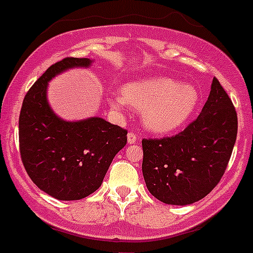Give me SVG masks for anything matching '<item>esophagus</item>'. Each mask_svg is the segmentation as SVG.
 <instances>
[{
  "instance_id": "1",
  "label": "esophagus",
  "mask_w": 253,
  "mask_h": 253,
  "mask_svg": "<svg viewBox=\"0 0 253 253\" xmlns=\"http://www.w3.org/2000/svg\"><path fill=\"white\" fill-rule=\"evenodd\" d=\"M137 139H138V137H137L134 133H132V132H129V133L127 134V142H128V144L136 143Z\"/></svg>"
}]
</instances>
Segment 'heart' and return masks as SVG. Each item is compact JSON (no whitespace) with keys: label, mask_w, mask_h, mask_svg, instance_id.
I'll list each match as a JSON object with an SVG mask.
<instances>
[{"label":"heart","mask_w":253,"mask_h":253,"mask_svg":"<svg viewBox=\"0 0 253 253\" xmlns=\"http://www.w3.org/2000/svg\"><path fill=\"white\" fill-rule=\"evenodd\" d=\"M199 102V92L193 85L180 84L171 78L149 77L124 85L121 94L109 97L115 111L129 106L142 114L147 131L166 134L183 126Z\"/></svg>","instance_id":"heart-1"}]
</instances>
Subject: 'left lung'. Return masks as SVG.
Returning <instances> with one entry per match:
<instances>
[{"label":"left lung","instance_id":"left-lung-1","mask_svg":"<svg viewBox=\"0 0 253 253\" xmlns=\"http://www.w3.org/2000/svg\"><path fill=\"white\" fill-rule=\"evenodd\" d=\"M236 136L235 107L214 78L194 122L173 137L142 141L147 189L164 204L183 207L199 202L224 175Z\"/></svg>","mask_w":253,"mask_h":253}]
</instances>
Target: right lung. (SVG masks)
Listing matches in <instances>:
<instances>
[{"mask_svg":"<svg viewBox=\"0 0 253 253\" xmlns=\"http://www.w3.org/2000/svg\"><path fill=\"white\" fill-rule=\"evenodd\" d=\"M89 58H65L46 69L27 92L19 115V152L29 178L58 200H80L101 186L114 157L126 146L127 131L101 117L67 121L48 101L49 82Z\"/></svg>","mask_w":253,"mask_h":253,"instance_id":"add662e5","label":"right lung"}]
</instances>
